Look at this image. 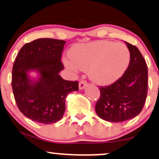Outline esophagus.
I'll return each mask as SVG.
<instances>
[{"mask_svg": "<svg viewBox=\"0 0 159 159\" xmlns=\"http://www.w3.org/2000/svg\"><path fill=\"white\" fill-rule=\"evenodd\" d=\"M87 86V83L84 81H81L79 82V84H78L79 90H83V89H84Z\"/></svg>", "mask_w": 159, "mask_h": 159, "instance_id": "esophagus-1", "label": "esophagus"}]
</instances>
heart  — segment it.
I'll return each mask as SVG.
<instances>
[{"label":"heart","mask_w":159,"mask_h":159,"mask_svg":"<svg viewBox=\"0 0 159 159\" xmlns=\"http://www.w3.org/2000/svg\"><path fill=\"white\" fill-rule=\"evenodd\" d=\"M64 57L63 64L73 74L88 71L89 77L99 85L114 84L123 75L130 63V52L125 45L99 40L75 45Z\"/></svg>","instance_id":"obj_1"}]
</instances>
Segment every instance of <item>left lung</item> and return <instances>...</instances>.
<instances>
[{
  "instance_id": "obj_1",
  "label": "left lung",
  "mask_w": 159,
  "mask_h": 159,
  "mask_svg": "<svg viewBox=\"0 0 159 159\" xmlns=\"http://www.w3.org/2000/svg\"><path fill=\"white\" fill-rule=\"evenodd\" d=\"M130 52V63L118 81L100 87L101 96L96 112L101 119L119 123L132 119L142 111L147 95L148 70L141 53L134 45L125 42Z\"/></svg>"
}]
</instances>
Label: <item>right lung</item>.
Listing matches in <instances>:
<instances>
[{
  "label": "right lung",
  "mask_w": 159,
  "mask_h": 159,
  "mask_svg": "<svg viewBox=\"0 0 159 159\" xmlns=\"http://www.w3.org/2000/svg\"><path fill=\"white\" fill-rule=\"evenodd\" d=\"M66 42L48 38L26 43L12 67V87L20 111L33 121L54 123L64 114L66 98L78 90V81L62 78L61 62ZM31 71L38 74L30 76Z\"/></svg>",
  "instance_id": "1"
}]
</instances>
